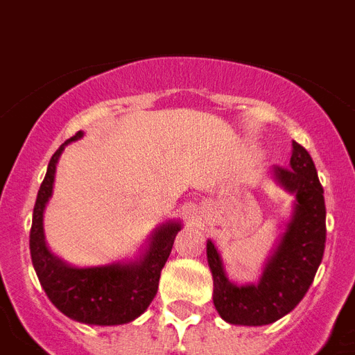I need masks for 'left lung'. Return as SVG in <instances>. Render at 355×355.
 Here are the masks:
<instances>
[{
  "label": "left lung",
  "instance_id": "obj_1",
  "mask_svg": "<svg viewBox=\"0 0 355 355\" xmlns=\"http://www.w3.org/2000/svg\"><path fill=\"white\" fill-rule=\"evenodd\" d=\"M274 178L287 191L296 193V204L293 220L265 265L258 285L238 287L231 284L225 278L218 252L207 242V261L214 284L213 302L227 323L261 327L284 318L302 302L323 260L327 209L323 186L309 151L293 142L291 168L274 166Z\"/></svg>",
  "mask_w": 355,
  "mask_h": 355
}]
</instances>
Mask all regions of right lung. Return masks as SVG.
I'll return each instance as SVG.
<instances>
[{"label": "right lung", "instance_id": "obj_1", "mask_svg": "<svg viewBox=\"0 0 355 355\" xmlns=\"http://www.w3.org/2000/svg\"><path fill=\"white\" fill-rule=\"evenodd\" d=\"M83 137L68 139L52 155L37 191L31 229V254L35 274L50 302L71 320L86 324H122L133 321L150 306L159 288L160 270L169 258L180 223H166L155 231L146 254L133 263L101 267H70L53 256L44 243L43 211L52 196L53 175L64 146Z\"/></svg>", "mask_w": 355, "mask_h": 355}]
</instances>
